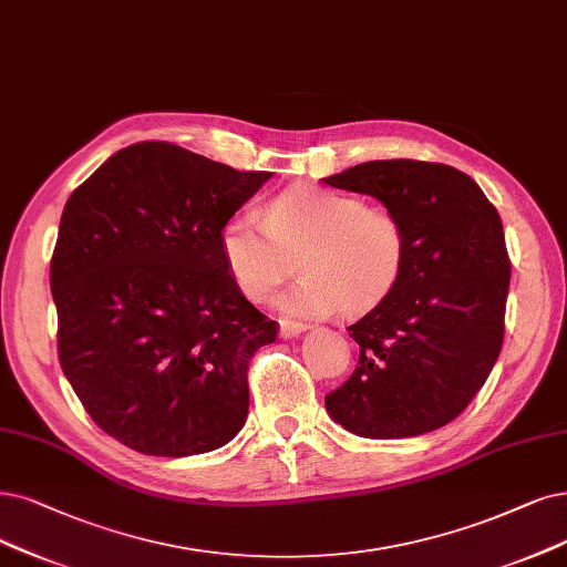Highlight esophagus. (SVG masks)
Returning <instances> with one entry per match:
<instances>
[{
    "label": "esophagus",
    "instance_id": "obj_1",
    "mask_svg": "<svg viewBox=\"0 0 567 567\" xmlns=\"http://www.w3.org/2000/svg\"><path fill=\"white\" fill-rule=\"evenodd\" d=\"M305 330H307L305 323H292V321H281V326H279V334H281L284 339L298 337V334H302Z\"/></svg>",
    "mask_w": 567,
    "mask_h": 567
}]
</instances>
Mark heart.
I'll return each instance as SVG.
<instances>
[{"label": "heart", "instance_id": "b5f03b06", "mask_svg": "<svg viewBox=\"0 0 567 567\" xmlns=\"http://www.w3.org/2000/svg\"><path fill=\"white\" fill-rule=\"evenodd\" d=\"M220 254L248 300H265L298 254L302 277L275 300L298 319H323L337 307L362 313L398 284L406 258V230L386 207L298 184L271 197L262 220L237 212L220 228Z\"/></svg>", "mask_w": 567, "mask_h": 567}]
</instances>
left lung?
<instances>
[{"label":"left lung","instance_id":"obj_1","mask_svg":"<svg viewBox=\"0 0 567 567\" xmlns=\"http://www.w3.org/2000/svg\"><path fill=\"white\" fill-rule=\"evenodd\" d=\"M391 209L406 230L393 290L349 326L358 368L326 395L349 433L402 440L454 421L488 379L505 337L509 256L503 220L449 165L372 161L323 178Z\"/></svg>","mask_w":567,"mask_h":567}]
</instances>
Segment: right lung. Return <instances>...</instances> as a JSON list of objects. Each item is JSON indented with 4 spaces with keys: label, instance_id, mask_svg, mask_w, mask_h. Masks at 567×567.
<instances>
[{
    "label": "right lung",
    "instance_id": "obj_1",
    "mask_svg": "<svg viewBox=\"0 0 567 567\" xmlns=\"http://www.w3.org/2000/svg\"><path fill=\"white\" fill-rule=\"evenodd\" d=\"M267 178L142 142L66 199L51 260L60 365L90 419L140 454H207L246 423L248 360L277 323L241 296L220 228Z\"/></svg>",
    "mask_w": 567,
    "mask_h": 567
}]
</instances>
